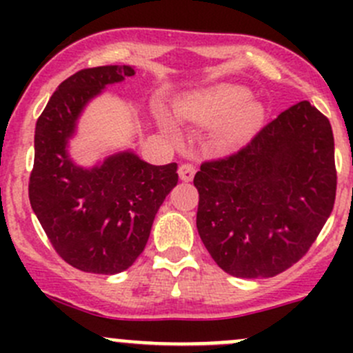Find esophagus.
<instances>
[{
  "instance_id": "obj_1",
  "label": "esophagus",
  "mask_w": 353,
  "mask_h": 353,
  "mask_svg": "<svg viewBox=\"0 0 353 353\" xmlns=\"http://www.w3.org/2000/svg\"><path fill=\"white\" fill-rule=\"evenodd\" d=\"M194 172H196V167H194L193 163H183V165L179 167V177L183 181H186V183L193 181Z\"/></svg>"
}]
</instances>
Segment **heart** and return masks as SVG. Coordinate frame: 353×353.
<instances>
[{
  "label": "heart",
  "mask_w": 353,
  "mask_h": 353,
  "mask_svg": "<svg viewBox=\"0 0 353 353\" xmlns=\"http://www.w3.org/2000/svg\"><path fill=\"white\" fill-rule=\"evenodd\" d=\"M249 94L239 87H219L188 99L181 105V116L203 124H216L229 119L227 137L241 138L251 133L261 121V109L245 104Z\"/></svg>",
  "instance_id": "1"
}]
</instances>
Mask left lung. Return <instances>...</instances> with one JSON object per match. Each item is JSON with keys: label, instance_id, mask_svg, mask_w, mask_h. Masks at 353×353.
<instances>
[{"label": "left lung", "instance_id": "8db88e82", "mask_svg": "<svg viewBox=\"0 0 353 353\" xmlns=\"http://www.w3.org/2000/svg\"><path fill=\"white\" fill-rule=\"evenodd\" d=\"M193 183L198 234L216 265L239 279L279 275L309 251L333 210L328 117L297 102L237 152L205 160Z\"/></svg>", "mask_w": 353, "mask_h": 353}]
</instances>
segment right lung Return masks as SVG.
I'll return each instance as SVG.
<instances>
[{"label":"right lung","mask_w":353,"mask_h":353,"mask_svg":"<svg viewBox=\"0 0 353 353\" xmlns=\"http://www.w3.org/2000/svg\"><path fill=\"white\" fill-rule=\"evenodd\" d=\"M131 66L85 68L66 78L39 116L28 199L54 251L73 268L114 275L143 252L155 213L177 184V163L150 165L134 154L81 169L66 154L81 109Z\"/></svg>","instance_id":"obj_1"}]
</instances>
